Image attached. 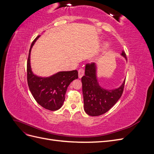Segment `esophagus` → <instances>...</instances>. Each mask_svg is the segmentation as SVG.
I'll return each instance as SVG.
<instances>
[{
	"instance_id": "1",
	"label": "esophagus",
	"mask_w": 154,
	"mask_h": 154,
	"mask_svg": "<svg viewBox=\"0 0 154 154\" xmlns=\"http://www.w3.org/2000/svg\"><path fill=\"white\" fill-rule=\"evenodd\" d=\"M85 74V71L84 69L81 68L78 70V77L79 78H81L83 75H84Z\"/></svg>"
}]
</instances>
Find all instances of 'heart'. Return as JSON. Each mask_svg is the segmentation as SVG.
<instances>
[{
    "mask_svg": "<svg viewBox=\"0 0 154 154\" xmlns=\"http://www.w3.org/2000/svg\"><path fill=\"white\" fill-rule=\"evenodd\" d=\"M107 47H108V44H105V45H104V47H103L104 49H106L107 48Z\"/></svg>",
    "mask_w": 154,
    "mask_h": 154,
    "instance_id": "1",
    "label": "heart"
}]
</instances>
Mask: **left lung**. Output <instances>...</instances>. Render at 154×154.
<instances>
[{
    "label": "left lung",
    "instance_id": "left-lung-1",
    "mask_svg": "<svg viewBox=\"0 0 154 154\" xmlns=\"http://www.w3.org/2000/svg\"><path fill=\"white\" fill-rule=\"evenodd\" d=\"M121 54L127 60L123 51ZM96 71L95 63L86 64L85 76L82 78L84 110L91 116H100L109 111L122 96L125 82V80L122 85L115 89H105L99 85Z\"/></svg>",
    "mask_w": 154,
    "mask_h": 154
}]
</instances>
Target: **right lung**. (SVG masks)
<instances>
[{"label":"right lung","mask_w":154,"mask_h":154,"mask_svg":"<svg viewBox=\"0 0 154 154\" xmlns=\"http://www.w3.org/2000/svg\"><path fill=\"white\" fill-rule=\"evenodd\" d=\"M39 37L40 35L32 42L29 51L27 62V84L32 96L40 105L51 111L57 110L63 105L67 87L78 78V72L76 70L61 71L49 77H40L32 73L30 64L31 51Z\"/></svg>","instance_id":"obj_1"}]
</instances>
